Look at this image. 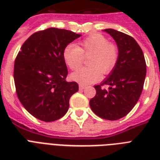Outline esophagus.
<instances>
[{
    "label": "esophagus",
    "instance_id": "esophagus-1",
    "mask_svg": "<svg viewBox=\"0 0 160 160\" xmlns=\"http://www.w3.org/2000/svg\"><path fill=\"white\" fill-rule=\"evenodd\" d=\"M86 87L85 85H79V88H80V90H84L85 88Z\"/></svg>",
    "mask_w": 160,
    "mask_h": 160
}]
</instances>
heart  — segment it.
Segmentation results:
<instances>
[{
  "mask_svg": "<svg viewBox=\"0 0 160 160\" xmlns=\"http://www.w3.org/2000/svg\"><path fill=\"white\" fill-rule=\"evenodd\" d=\"M88 67L80 69L70 75L71 80L81 85L92 84L100 80L102 74L107 75L114 70L119 60V51L116 45L101 34H93L79 43L70 44L63 51V59L71 70H76L83 63V55H90Z\"/></svg>",
  "mask_w": 160,
  "mask_h": 160,
  "instance_id": "1",
  "label": "heart"
}]
</instances>
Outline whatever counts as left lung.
I'll list each match as a JSON object with an SVG mask.
<instances>
[{"mask_svg": "<svg viewBox=\"0 0 160 160\" xmlns=\"http://www.w3.org/2000/svg\"><path fill=\"white\" fill-rule=\"evenodd\" d=\"M119 48L116 66L100 85H95L96 95L90 100L92 111L100 118L117 120L129 114L136 105L144 87L146 63L144 53L136 41L130 36L105 29ZM109 85L105 90L103 85Z\"/></svg>", "mask_w": 160, "mask_h": 160, "instance_id": "obj_1", "label": "left lung"}]
</instances>
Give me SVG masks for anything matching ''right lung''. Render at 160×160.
<instances>
[{
  "mask_svg": "<svg viewBox=\"0 0 160 160\" xmlns=\"http://www.w3.org/2000/svg\"><path fill=\"white\" fill-rule=\"evenodd\" d=\"M81 35L48 28L31 35L21 48L14 65L16 94L24 108L36 119L51 122L68 111L76 82H67L63 51Z\"/></svg>",
  "mask_w": 160,
  "mask_h": 160,
  "instance_id": "right-lung-1",
  "label": "right lung"
}]
</instances>
